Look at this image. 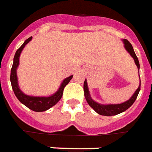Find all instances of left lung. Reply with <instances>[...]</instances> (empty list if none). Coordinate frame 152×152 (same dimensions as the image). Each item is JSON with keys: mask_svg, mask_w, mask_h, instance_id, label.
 Segmentation results:
<instances>
[{"mask_svg": "<svg viewBox=\"0 0 152 152\" xmlns=\"http://www.w3.org/2000/svg\"><path fill=\"white\" fill-rule=\"evenodd\" d=\"M124 43V47L127 50V51L131 55V56L133 57V60H134V62L135 64L137 66V69L139 70L140 64L139 61H138V59L137 57L136 54L134 52V50H133L132 45L129 42L127 39L123 40ZM140 88H141V80H140V84L138 88L137 89L136 91L134 92V94L132 96V97L128 100L127 102H124V103H121V104H110V105H102V104H99L97 102H96L95 101H93L91 99V96H90V93H89V90H88V83H87V80L84 81V84H83V90H84V96L85 98H86V101L88 102V105L91 106V108L95 110L96 112L101 115H105V116H112V115H116L118 114H120V113L125 111L126 110L129 108L131 105H133L134 102L136 101L137 97V95L139 93Z\"/></svg>", "mask_w": 152, "mask_h": 152, "instance_id": "1", "label": "left lung"}]
</instances>
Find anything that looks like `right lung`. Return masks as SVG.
<instances>
[{
  "instance_id": "right-lung-1",
  "label": "right lung",
  "mask_w": 152,
  "mask_h": 152,
  "mask_svg": "<svg viewBox=\"0 0 152 152\" xmlns=\"http://www.w3.org/2000/svg\"><path fill=\"white\" fill-rule=\"evenodd\" d=\"M32 38H33V37H30L29 38H28L23 42L22 46L16 50L15 55L14 57V62H13L12 68H11V72H10V82H11V86H12L13 91L15 92V95L16 96V97L18 98L19 102L33 111L42 112V111H45L48 109H50V107H52L61 100L62 95H63L64 87L72 79L73 75L65 78L64 81L62 82L58 91L55 94L50 96H47V97H46V96H28L24 94L19 89L16 70H17V68H18L19 64V56L22 52L23 47L29 42Z\"/></svg>"
}]
</instances>
